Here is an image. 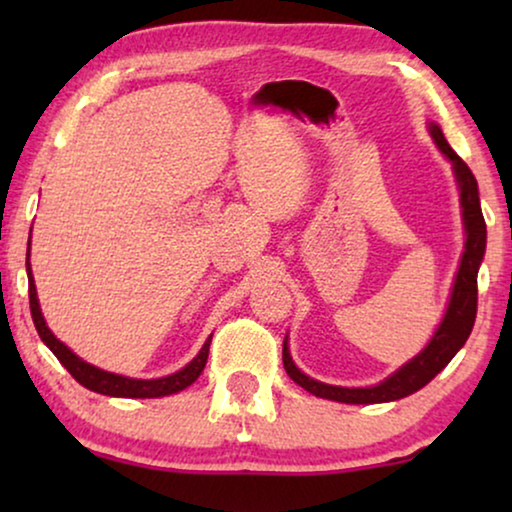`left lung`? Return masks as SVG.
I'll return each mask as SVG.
<instances>
[{
  "instance_id": "8db88e82",
  "label": "left lung",
  "mask_w": 512,
  "mask_h": 512,
  "mask_svg": "<svg viewBox=\"0 0 512 512\" xmlns=\"http://www.w3.org/2000/svg\"><path fill=\"white\" fill-rule=\"evenodd\" d=\"M429 135L433 144L438 146L440 153L452 163L454 181L459 188V202H461V221H464V254H461L457 277H454L450 303L445 307L443 319L431 335L429 345H426L417 356H412L408 363L394 370L382 382L373 384V387H335V384H326L314 380V377L305 375L291 359L289 352V335L284 338L282 359L284 368L289 377L296 384H300L305 391L328 398L335 403H349V405H370V403H389L398 401L415 394L422 387H426L447 363L454 359V354L466 345L468 335L473 331L475 312H478V270L482 258H485L487 247V226L485 216L480 209V195H478V181H475L473 172L461 160L440 130V125L429 123Z\"/></svg>"
}]
</instances>
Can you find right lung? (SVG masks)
<instances>
[{"instance_id": "right-lung-1", "label": "right lung", "mask_w": 512, "mask_h": 512, "mask_svg": "<svg viewBox=\"0 0 512 512\" xmlns=\"http://www.w3.org/2000/svg\"><path fill=\"white\" fill-rule=\"evenodd\" d=\"M25 265H27V282H30V310H32V319H34V326H37L39 338L44 340V345L51 349L55 356H58V361L69 370V375H72L79 384H83L86 389L95 391V394L116 396V398H160V396L177 394V391H184L186 387H191V384L200 377L202 370H205L212 335L205 340V345H202V349L195 354V359L191 363H186V366L177 370V373L156 377V380H137V377L116 375V373H109V370L93 366V363L83 361L81 356H76L72 349L65 345V342L55 338L51 328L46 326V319L44 314H41V305L37 298V286H34L30 249H27Z\"/></svg>"}]
</instances>
